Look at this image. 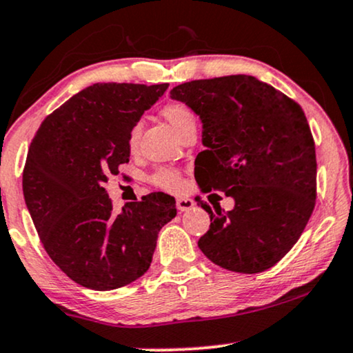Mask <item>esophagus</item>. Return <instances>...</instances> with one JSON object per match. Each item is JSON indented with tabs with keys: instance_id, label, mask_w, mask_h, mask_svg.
Listing matches in <instances>:
<instances>
[{
	"instance_id": "34e87169",
	"label": "esophagus",
	"mask_w": 353,
	"mask_h": 353,
	"mask_svg": "<svg viewBox=\"0 0 353 353\" xmlns=\"http://www.w3.org/2000/svg\"><path fill=\"white\" fill-rule=\"evenodd\" d=\"M194 205H195L194 200L185 199V197H181V199L176 200V207H177V210H179V212H187V210L194 208Z\"/></svg>"
}]
</instances>
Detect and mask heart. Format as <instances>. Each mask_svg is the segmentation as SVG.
<instances>
[{"instance_id":"heart-1","label":"heart","mask_w":353,"mask_h":353,"mask_svg":"<svg viewBox=\"0 0 353 353\" xmlns=\"http://www.w3.org/2000/svg\"><path fill=\"white\" fill-rule=\"evenodd\" d=\"M161 115L177 133H181L184 128L189 127V125L195 123V114L192 112L189 105L182 104V102H169V104H166L161 109ZM140 135H141V125L140 123L132 125L130 132H128V137H127V143L130 151H135L138 148ZM151 182L163 190L177 192L182 189L181 174L174 171V169H166V168L159 169V171H156L153 176H151Z\"/></svg>"}]
</instances>
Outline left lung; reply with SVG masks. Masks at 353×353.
<instances>
[{"instance_id": "8db88e82", "label": "left lung", "mask_w": 353, "mask_h": 353, "mask_svg": "<svg viewBox=\"0 0 353 353\" xmlns=\"http://www.w3.org/2000/svg\"><path fill=\"white\" fill-rule=\"evenodd\" d=\"M171 97L202 120L200 189L234 200L226 213L200 200L212 221L200 251L239 274L270 269L300 239L316 203V150L305 112L248 74L195 79Z\"/></svg>"}]
</instances>
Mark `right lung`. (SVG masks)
Returning a JSON list of instances; mask_svg holds the SVG:
<instances>
[{"instance_id": "add662e5", "label": "right lung", "mask_w": 353, "mask_h": 353, "mask_svg": "<svg viewBox=\"0 0 353 353\" xmlns=\"http://www.w3.org/2000/svg\"><path fill=\"white\" fill-rule=\"evenodd\" d=\"M169 84L97 83L66 101L29 146L22 190L43 248L73 282L115 290L150 269L159 230L176 216L163 192L115 213L107 177L128 163L132 125Z\"/></svg>"}]
</instances>
